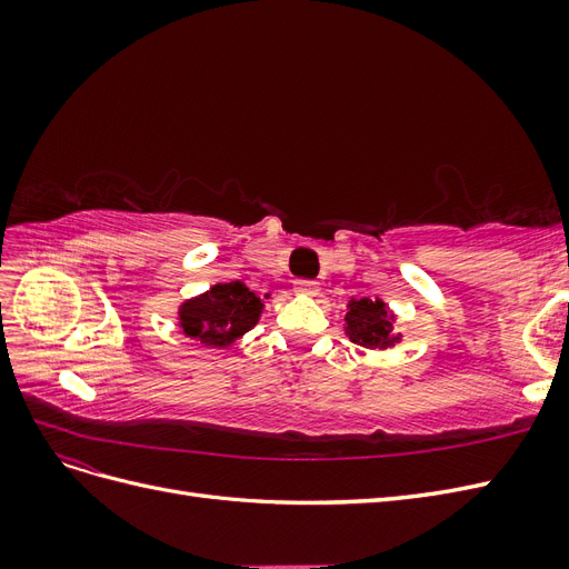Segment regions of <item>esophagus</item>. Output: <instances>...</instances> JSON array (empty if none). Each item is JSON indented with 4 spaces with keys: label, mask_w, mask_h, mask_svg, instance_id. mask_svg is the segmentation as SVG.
Here are the masks:
<instances>
[{
    "label": "esophagus",
    "mask_w": 569,
    "mask_h": 569,
    "mask_svg": "<svg viewBox=\"0 0 569 569\" xmlns=\"http://www.w3.org/2000/svg\"><path fill=\"white\" fill-rule=\"evenodd\" d=\"M295 291H297V295L316 297L318 295V282L316 280H297L295 282Z\"/></svg>",
    "instance_id": "esophagus-1"
}]
</instances>
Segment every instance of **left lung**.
Segmentation results:
<instances>
[{"label": "left lung", "mask_w": 569, "mask_h": 569, "mask_svg": "<svg viewBox=\"0 0 569 569\" xmlns=\"http://www.w3.org/2000/svg\"><path fill=\"white\" fill-rule=\"evenodd\" d=\"M347 335L353 343L368 349H387L399 339L391 335V316L380 299H353L349 303Z\"/></svg>", "instance_id": "1"}]
</instances>
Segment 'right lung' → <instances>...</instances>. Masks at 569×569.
I'll list each match as a JSON object with an SVG mask.
<instances>
[{
    "instance_id": "right-lung-1",
    "label": "right lung",
    "mask_w": 569,
    "mask_h": 569,
    "mask_svg": "<svg viewBox=\"0 0 569 569\" xmlns=\"http://www.w3.org/2000/svg\"><path fill=\"white\" fill-rule=\"evenodd\" d=\"M261 299L244 282L211 287L206 295L180 306V325L187 337L203 347H228L249 332L261 316Z\"/></svg>"
}]
</instances>
